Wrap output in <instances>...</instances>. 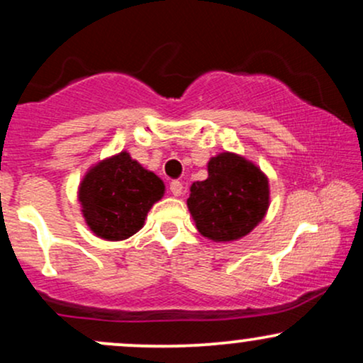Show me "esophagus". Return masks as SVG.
<instances>
[{"mask_svg": "<svg viewBox=\"0 0 363 363\" xmlns=\"http://www.w3.org/2000/svg\"><path fill=\"white\" fill-rule=\"evenodd\" d=\"M169 189L174 196H181L182 194V182L181 181H172V182H170Z\"/></svg>", "mask_w": 363, "mask_h": 363, "instance_id": "34e87169", "label": "esophagus"}]
</instances>
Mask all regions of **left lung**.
I'll list each match as a JSON object with an SVG mask.
<instances>
[{"label": "left lung", "mask_w": 363, "mask_h": 363, "mask_svg": "<svg viewBox=\"0 0 363 363\" xmlns=\"http://www.w3.org/2000/svg\"><path fill=\"white\" fill-rule=\"evenodd\" d=\"M269 205L268 179L252 162L220 153L208 162L206 181L193 182L187 199L199 234L228 242L247 235Z\"/></svg>", "instance_id": "8db88e82"}]
</instances>
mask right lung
<instances>
[{"label": "right lung", "mask_w": 363, "mask_h": 363, "mask_svg": "<svg viewBox=\"0 0 363 363\" xmlns=\"http://www.w3.org/2000/svg\"><path fill=\"white\" fill-rule=\"evenodd\" d=\"M165 186L126 152L95 165L80 184L83 216L95 235L124 240L143 227Z\"/></svg>", "instance_id": "right-lung-1"}]
</instances>
